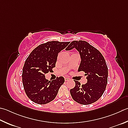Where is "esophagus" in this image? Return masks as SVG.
<instances>
[{"instance_id": "34e87169", "label": "esophagus", "mask_w": 128, "mask_h": 128, "mask_svg": "<svg viewBox=\"0 0 128 128\" xmlns=\"http://www.w3.org/2000/svg\"><path fill=\"white\" fill-rule=\"evenodd\" d=\"M65 80L66 81H68V80H70V78H68V77H65Z\"/></svg>"}]
</instances>
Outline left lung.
Wrapping results in <instances>:
<instances>
[{
	"label": "left lung",
	"instance_id": "1",
	"mask_svg": "<svg viewBox=\"0 0 128 128\" xmlns=\"http://www.w3.org/2000/svg\"><path fill=\"white\" fill-rule=\"evenodd\" d=\"M76 48L80 54L81 61L78 72H85L87 83L81 86L74 80L76 86L70 90L74 101L80 104H90L97 101L103 94L108 83V69L102 55L85 41H73L66 50Z\"/></svg>",
	"mask_w": 128,
	"mask_h": 128
}]
</instances>
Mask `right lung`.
<instances>
[{"label": "right lung", "mask_w": 128, "mask_h": 128, "mask_svg": "<svg viewBox=\"0 0 128 128\" xmlns=\"http://www.w3.org/2000/svg\"><path fill=\"white\" fill-rule=\"evenodd\" d=\"M69 43L52 41L41 44L26 60L22 72L23 85L27 96L34 102L44 104L56 96L65 81L64 77L60 76L56 80L48 81L45 74L52 72L58 54Z\"/></svg>", "instance_id": "1"}]
</instances>
